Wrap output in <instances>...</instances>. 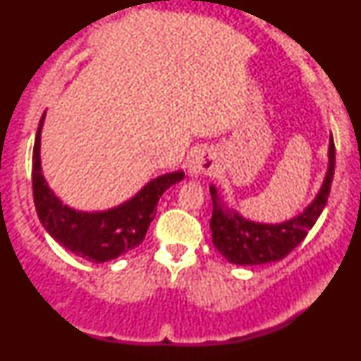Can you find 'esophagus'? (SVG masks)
<instances>
[{"label": "esophagus", "instance_id": "34e87169", "mask_svg": "<svg viewBox=\"0 0 361 361\" xmlns=\"http://www.w3.org/2000/svg\"><path fill=\"white\" fill-rule=\"evenodd\" d=\"M215 169H217V157H215V152L210 151V149H200L188 164V171L195 176L212 175Z\"/></svg>", "mask_w": 361, "mask_h": 361}]
</instances>
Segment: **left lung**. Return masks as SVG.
<instances>
[{
    "label": "left lung",
    "mask_w": 361,
    "mask_h": 361,
    "mask_svg": "<svg viewBox=\"0 0 361 361\" xmlns=\"http://www.w3.org/2000/svg\"><path fill=\"white\" fill-rule=\"evenodd\" d=\"M334 163H336V151H334V140L331 135L329 168H327L321 192L304 212L281 224H256L246 221L234 210L224 209V205L217 202V192L214 186H210L214 202L212 219H210L214 246L227 261L234 264H244V267L283 259L288 252H292L304 241L326 207L334 176Z\"/></svg>",
    "instance_id": "obj_1"
}]
</instances>
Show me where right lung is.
<instances>
[{
	"label": "right lung",
	"mask_w": 361,
	"mask_h": 361,
	"mask_svg": "<svg viewBox=\"0 0 361 361\" xmlns=\"http://www.w3.org/2000/svg\"><path fill=\"white\" fill-rule=\"evenodd\" d=\"M44 115L37 128L32 156V188L37 215L45 231L66 250L93 263H105L134 250L146 238L149 224L156 215L159 197L169 186L183 180V171L157 176L134 198L115 209L93 214L78 212L68 205H62L42 176L40 130Z\"/></svg>",
	"instance_id": "right-lung-1"
}]
</instances>
